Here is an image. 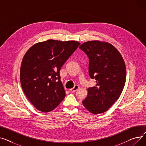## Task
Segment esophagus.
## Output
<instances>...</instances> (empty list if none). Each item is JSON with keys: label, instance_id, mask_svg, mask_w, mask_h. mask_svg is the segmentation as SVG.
I'll return each instance as SVG.
<instances>
[{"label": "esophagus", "instance_id": "esophagus-1", "mask_svg": "<svg viewBox=\"0 0 146 146\" xmlns=\"http://www.w3.org/2000/svg\"><path fill=\"white\" fill-rule=\"evenodd\" d=\"M80 88L79 85H75L74 88H72L70 89V91H71V92H75L76 90H78V88Z\"/></svg>", "mask_w": 146, "mask_h": 146}]
</instances>
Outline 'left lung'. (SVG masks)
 <instances>
[{
  "label": "left lung",
  "instance_id": "8db88e82",
  "mask_svg": "<svg viewBox=\"0 0 146 146\" xmlns=\"http://www.w3.org/2000/svg\"><path fill=\"white\" fill-rule=\"evenodd\" d=\"M80 48L89 58V75L96 85L88 88L82 101L85 108L93 114L106 111L119 98L124 87L126 68L119 51L105 41L85 42Z\"/></svg>",
  "mask_w": 146,
  "mask_h": 146
}]
</instances>
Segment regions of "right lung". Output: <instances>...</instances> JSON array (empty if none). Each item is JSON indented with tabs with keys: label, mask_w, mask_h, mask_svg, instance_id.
<instances>
[{
	"label": "right lung",
	"mask_w": 146,
	"mask_h": 146,
	"mask_svg": "<svg viewBox=\"0 0 146 146\" xmlns=\"http://www.w3.org/2000/svg\"><path fill=\"white\" fill-rule=\"evenodd\" d=\"M80 45L76 40L48 39L34 44L25 54L21 83L25 96L37 110L49 112L64 99L59 71Z\"/></svg>",
	"instance_id": "add662e5"
}]
</instances>
